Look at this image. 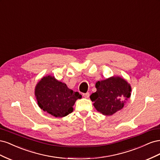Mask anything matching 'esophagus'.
<instances>
[{"label": "esophagus", "instance_id": "obj_1", "mask_svg": "<svg viewBox=\"0 0 160 160\" xmlns=\"http://www.w3.org/2000/svg\"><path fill=\"white\" fill-rule=\"evenodd\" d=\"M83 96L85 98H88L89 97V93H83Z\"/></svg>", "mask_w": 160, "mask_h": 160}]
</instances>
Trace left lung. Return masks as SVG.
I'll list each match as a JSON object with an SVG mask.
<instances>
[{
	"mask_svg": "<svg viewBox=\"0 0 160 160\" xmlns=\"http://www.w3.org/2000/svg\"><path fill=\"white\" fill-rule=\"evenodd\" d=\"M95 88L97 91L90 98L95 109L105 115H111L122 109L132 90L128 82L119 77L98 81Z\"/></svg>",
	"mask_w": 160,
	"mask_h": 160,
	"instance_id": "obj_1",
	"label": "left lung"
}]
</instances>
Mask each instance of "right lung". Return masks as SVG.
Returning a JSON list of instances; mask_svg holds the SVG:
<instances>
[{"mask_svg":"<svg viewBox=\"0 0 160 160\" xmlns=\"http://www.w3.org/2000/svg\"><path fill=\"white\" fill-rule=\"evenodd\" d=\"M35 92L39 108L56 118L71 113L76 100L81 98L78 92L69 89L66 84L50 75L41 79Z\"/></svg>","mask_w":160,"mask_h":160,"instance_id":"right-lung-1","label":"right lung"}]
</instances>
